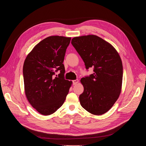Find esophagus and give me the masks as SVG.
Returning a JSON list of instances; mask_svg holds the SVG:
<instances>
[{"label": "esophagus", "instance_id": "esophagus-1", "mask_svg": "<svg viewBox=\"0 0 146 146\" xmlns=\"http://www.w3.org/2000/svg\"><path fill=\"white\" fill-rule=\"evenodd\" d=\"M78 79H76V80H73V85H76L77 84V83L78 82Z\"/></svg>", "mask_w": 146, "mask_h": 146}]
</instances>
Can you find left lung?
I'll return each instance as SVG.
<instances>
[{"label": "left lung", "instance_id": "obj_1", "mask_svg": "<svg viewBox=\"0 0 146 146\" xmlns=\"http://www.w3.org/2000/svg\"><path fill=\"white\" fill-rule=\"evenodd\" d=\"M72 44L84 61L86 69L93 74L81 79L84 91L80 95L81 106L94 115L108 111L121 91L123 68L116 50L95 35L75 37Z\"/></svg>", "mask_w": 146, "mask_h": 146}]
</instances>
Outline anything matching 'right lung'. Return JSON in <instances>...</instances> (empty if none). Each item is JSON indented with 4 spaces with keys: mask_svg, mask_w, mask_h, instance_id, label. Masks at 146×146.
<instances>
[{
    "mask_svg": "<svg viewBox=\"0 0 146 146\" xmlns=\"http://www.w3.org/2000/svg\"><path fill=\"white\" fill-rule=\"evenodd\" d=\"M71 37L49 36L27 55L23 66L25 95L39 113L48 115L63 105L72 82L65 79L63 64ZM60 72L58 76L55 73Z\"/></svg>",
    "mask_w": 146,
    "mask_h": 146,
    "instance_id": "right-lung-1",
    "label": "right lung"
}]
</instances>
